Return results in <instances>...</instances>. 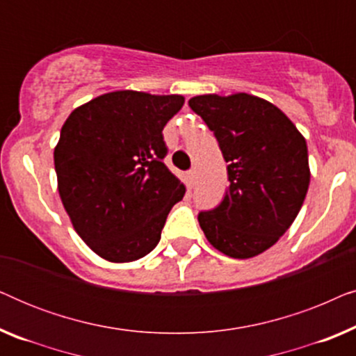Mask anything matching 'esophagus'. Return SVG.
<instances>
[{
  "instance_id": "obj_1",
  "label": "esophagus",
  "mask_w": 356,
  "mask_h": 356,
  "mask_svg": "<svg viewBox=\"0 0 356 356\" xmlns=\"http://www.w3.org/2000/svg\"><path fill=\"white\" fill-rule=\"evenodd\" d=\"M186 179H188V186L193 188L194 183H196V170H189V172L186 173Z\"/></svg>"
}]
</instances>
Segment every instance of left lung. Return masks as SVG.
Masks as SVG:
<instances>
[{
  "label": "left lung",
  "instance_id": "obj_1",
  "mask_svg": "<svg viewBox=\"0 0 356 356\" xmlns=\"http://www.w3.org/2000/svg\"><path fill=\"white\" fill-rule=\"evenodd\" d=\"M188 104L216 136L230 181L217 207L199 212V225L223 254H261L289 230L303 206L311 177L306 140L259 97L197 95Z\"/></svg>",
  "mask_w": 356,
  "mask_h": 356
}]
</instances>
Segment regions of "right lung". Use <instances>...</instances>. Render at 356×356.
<instances>
[{"label": "right lung", "mask_w": 356, "mask_h": 356, "mask_svg": "<svg viewBox=\"0 0 356 356\" xmlns=\"http://www.w3.org/2000/svg\"><path fill=\"white\" fill-rule=\"evenodd\" d=\"M181 95L118 90L79 106L63 124L55 170L63 206L86 245L111 262L157 246L184 184L163 163L162 131Z\"/></svg>", "instance_id": "right-lung-1"}]
</instances>
